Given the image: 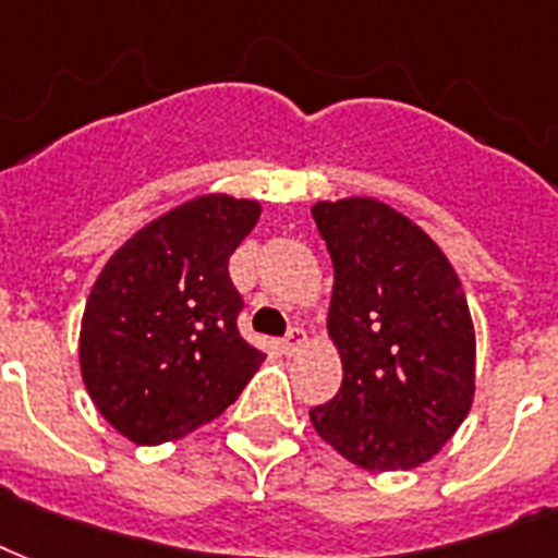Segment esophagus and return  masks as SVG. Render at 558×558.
<instances>
[{"label": "esophagus", "instance_id": "obj_1", "mask_svg": "<svg viewBox=\"0 0 558 558\" xmlns=\"http://www.w3.org/2000/svg\"><path fill=\"white\" fill-rule=\"evenodd\" d=\"M302 343H305V331H302L300 326H291V328H288V335L279 340V349H282L284 355H293V352H296Z\"/></svg>", "mask_w": 558, "mask_h": 558}]
</instances>
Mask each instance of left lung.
<instances>
[{
    "label": "left lung",
    "instance_id": "1",
    "mask_svg": "<svg viewBox=\"0 0 558 558\" xmlns=\"http://www.w3.org/2000/svg\"><path fill=\"white\" fill-rule=\"evenodd\" d=\"M311 215L335 265L328 335L343 361L335 399L311 408L314 430L369 472L416 469L472 408L463 284L442 250L384 203L349 197Z\"/></svg>",
    "mask_w": 558,
    "mask_h": 558
}]
</instances>
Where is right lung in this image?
I'll use <instances>...</instances> for the list:
<instances>
[{
    "label": "right lung",
    "instance_id": "add662e5",
    "mask_svg": "<svg viewBox=\"0 0 558 558\" xmlns=\"http://www.w3.org/2000/svg\"><path fill=\"white\" fill-rule=\"evenodd\" d=\"M256 201L209 194L148 223L95 279L81 323V373L95 408L140 445L211 422L262 364L241 338L230 256Z\"/></svg>",
    "mask_w": 558,
    "mask_h": 558
}]
</instances>
